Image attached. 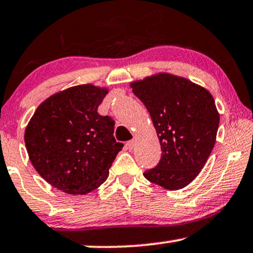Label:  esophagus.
<instances>
[{"instance_id": "1", "label": "esophagus", "mask_w": 253, "mask_h": 253, "mask_svg": "<svg viewBox=\"0 0 253 253\" xmlns=\"http://www.w3.org/2000/svg\"><path fill=\"white\" fill-rule=\"evenodd\" d=\"M135 145H136V137L134 136L133 139L130 140V141L127 142V145H126V146H127V148H128V149H133L134 147H135Z\"/></svg>"}]
</instances>
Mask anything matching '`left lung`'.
<instances>
[{
    "label": "left lung",
    "instance_id": "1",
    "mask_svg": "<svg viewBox=\"0 0 253 253\" xmlns=\"http://www.w3.org/2000/svg\"><path fill=\"white\" fill-rule=\"evenodd\" d=\"M129 85L148 110L162 150L159 165L143 176L165 189L187 187L215 146L219 113L213 97L203 86L167 72Z\"/></svg>",
    "mask_w": 253,
    "mask_h": 253
}]
</instances>
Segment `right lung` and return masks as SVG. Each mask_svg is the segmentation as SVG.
<instances>
[{
    "label": "right lung",
    "instance_id": "add662e5",
    "mask_svg": "<svg viewBox=\"0 0 253 253\" xmlns=\"http://www.w3.org/2000/svg\"><path fill=\"white\" fill-rule=\"evenodd\" d=\"M107 87L83 84L50 95L28 123L24 142L38 174L52 187L85 195L108 177L123 143L114 120L98 113Z\"/></svg>",
    "mask_w": 253,
    "mask_h": 253
}]
</instances>
